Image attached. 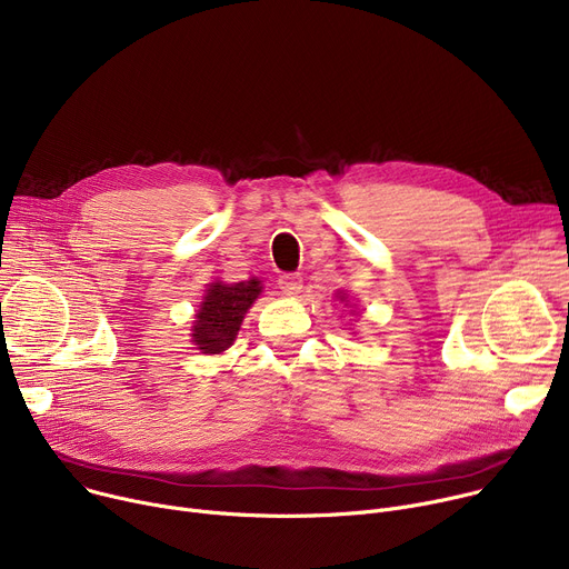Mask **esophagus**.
I'll list each match as a JSON object with an SVG mask.
<instances>
[{
    "mask_svg": "<svg viewBox=\"0 0 569 569\" xmlns=\"http://www.w3.org/2000/svg\"><path fill=\"white\" fill-rule=\"evenodd\" d=\"M278 284H280V289H282L287 296H296V293L302 289V278H300L298 273H284V276H280Z\"/></svg>",
    "mask_w": 569,
    "mask_h": 569,
    "instance_id": "obj_1",
    "label": "esophagus"
}]
</instances>
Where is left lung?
I'll use <instances>...</instances> for the list:
<instances>
[{"label":"left lung","instance_id":"left-lung-1","mask_svg":"<svg viewBox=\"0 0 569 569\" xmlns=\"http://www.w3.org/2000/svg\"><path fill=\"white\" fill-rule=\"evenodd\" d=\"M339 298H341V300H343V298H346V296H339Z\"/></svg>","mask_w":569,"mask_h":569}]
</instances>
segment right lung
Returning <instances> with one entry per match:
<instances>
[{
	"label": "right lung",
	"instance_id": "obj_1",
	"mask_svg": "<svg viewBox=\"0 0 569 569\" xmlns=\"http://www.w3.org/2000/svg\"><path fill=\"white\" fill-rule=\"evenodd\" d=\"M259 293L261 284L257 278L234 284L211 282L191 328L198 351L204 356H218L230 348L237 339L246 312Z\"/></svg>",
	"mask_w": 569,
	"mask_h": 569
}]
</instances>
